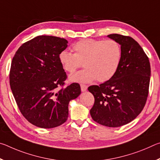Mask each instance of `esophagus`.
I'll return each mask as SVG.
<instances>
[{
  "label": "esophagus",
  "mask_w": 160,
  "mask_h": 160,
  "mask_svg": "<svg viewBox=\"0 0 160 160\" xmlns=\"http://www.w3.org/2000/svg\"><path fill=\"white\" fill-rule=\"evenodd\" d=\"M80 88H81V90H82V92H85L87 90V89H88V86H87L86 85H84V84H81Z\"/></svg>",
  "instance_id": "esophagus-1"
}]
</instances>
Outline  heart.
Segmentation results:
<instances>
[{"mask_svg": "<svg viewBox=\"0 0 160 160\" xmlns=\"http://www.w3.org/2000/svg\"><path fill=\"white\" fill-rule=\"evenodd\" d=\"M74 53L63 51L58 59L65 71L72 73L78 68H86L70 76L73 82H90L97 79L104 82L117 72L122 59V48L114 39H83L72 45Z\"/></svg>", "mask_w": 160, "mask_h": 160, "instance_id": "heart-1", "label": "heart"}]
</instances>
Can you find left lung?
Here are the masks:
<instances>
[{"label":"left lung","instance_id":"obj_1","mask_svg":"<svg viewBox=\"0 0 160 160\" xmlns=\"http://www.w3.org/2000/svg\"><path fill=\"white\" fill-rule=\"evenodd\" d=\"M122 48V59L112 78L88 88L94 103L90 114L94 121L108 127H120L137 117L147 101L150 63L142 48L129 36L108 35Z\"/></svg>","mask_w":160,"mask_h":160}]
</instances>
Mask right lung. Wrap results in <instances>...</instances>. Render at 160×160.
<instances>
[{"mask_svg":"<svg viewBox=\"0 0 160 160\" xmlns=\"http://www.w3.org/2000/svg\"><path fill=\"white\" fill-rule=\"evenodd\" d=\"M67 44L63 38L38 36L24 43L12 58L9 78L13 96L24 117L39 128L66 122L69 102L81 93L78 83L64 88L67 75L58 56Z\"/></svg>","mask_w":160,"mask_h":160,"instance_id":"obj_1","label":"right lung"}]
</instances>
